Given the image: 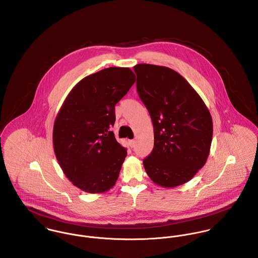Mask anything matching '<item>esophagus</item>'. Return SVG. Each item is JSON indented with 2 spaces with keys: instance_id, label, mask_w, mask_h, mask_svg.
Listing matches in <instances>:
<instances>
[{
  "instance_id": "1",
  "label": "esophagus",
  "mask_w": 258,
  "mask_h": 258,
  "mask_svg": "<svg viewBox=\"0 0 258 258\" xmlns=\"http://www.w3.org/2000/svg\"><path fill=\"white\" fill-rule=\"evenodd\" d=\"M129 144H130L131 147L133 148L135 146V144H136V141H135V140H130V141H129Z\"/></svg>"
}]
</instances>
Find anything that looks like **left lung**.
Returning a JSON list of instances; mask_svg holds the SVG:
<instances>
[{"label": "left lung", "instance_id": "obj_1", "mask_svg": "<svg viewBox=\"0 0 258 258\" xmlns=\"http://www.w3.org/2000/svg\"><path fill=\"white\" fill-rule=\"evenodd\" d=\"M136 87L154 127V148L143 160L150 179L161 186L188 182L204 167L213 140V120L205 102L175 71L134 67Z\"/></svg>", "mask_w": 258, "mask_h": 258}]
</instances>
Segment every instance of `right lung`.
I'll list each match as a JSON object with an SVG mask.
<instances>
[{
	"label": "right lung",
	"mask_w": 258,
	"mask_h": 258,
	"mask_svg": "<svg viewBox=\"0 0 258 258\" xmlns=\"http://www.w3.org/2000/svg\"><path fill=\"white\" fill-rule=\"evenodd\" d=\"M135 82L128 68H109L81 79L53 126V150L68 179L80 189L104 192L118 179L127 151L115 139V105Z\"/></svg>",
	"instance_id": "1"
}]
</instances>
